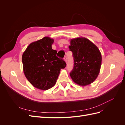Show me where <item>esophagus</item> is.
Returning <instances> with one entry per match:
<instances>
[{
    "instance_id": "obj_1",
    "label": "esophagus",
    "mask_w": 125,
    "mask_h": 125,
    "mask_svg": "<svg viewBox=\"0 0 125 125\" xmlns=\"http://www.w3.org/2000/svg\"><path fill=\"white\" fill-rule=\"evenodd\" d=\"M63 60H64V61H65L66 62H67V57H64V58H63Z\"/></svg>"
}]
</instances>
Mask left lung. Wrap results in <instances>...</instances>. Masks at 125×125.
<instances>
[{"label": "left lung", "mask_w": 125, "mask_h": 125, "mask_svg": "<svg viewBox=\"0 0 125 125\" xmlns=\"http://www.w3.org/2000/svg\"><path fill=\"white\" fill-rule=\"evenodd\" d=\"M70 44L69 48L73 52L74 62L70 73L72 80L79 85L90 84L100 71L102 55L99 49L85 37L71 39Z\"/></svg>", "instance_id": "8db88e82"}]
</instances>
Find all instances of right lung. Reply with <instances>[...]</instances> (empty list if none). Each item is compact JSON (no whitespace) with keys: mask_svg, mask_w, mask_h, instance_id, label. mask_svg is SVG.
Returning <instances> with one entry per match:
<instances>
[{"mask_svg":"<svg viewBox=\"0 0 125 125\" xmlns=\"http://www.w3.org/2000/svg\"><path fill=\"white\" fill-rule=\"evenodd\" d=\"M54 39L45 36L31 43L22 56L23 69L25 77L34 87L42 90L54 86L61 69L66 62L56 56L57 51L52 45Z\"/></svg>","mask_w":125,"mask_h":125,"instance_id":"add662e5","label":"right lung"}]
</instances>
